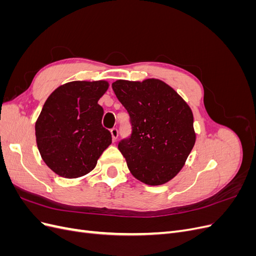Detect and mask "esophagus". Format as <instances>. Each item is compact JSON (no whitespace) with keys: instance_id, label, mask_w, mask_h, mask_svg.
I'll return each instance as SVG.
<instances>
[{"instance_id":"1","label":"esophagus","mask_w":256,"mask_h":256,"mask_svg":"<svg viewBox=\"0 0 256 256\" xmlns=\"http://www.w3.org/2000/svg\"><path fill=\"white\" fill-rule=\"evenodd\" d=\"M111 134H112L113 141L118 140V128H112L111 129Z\"/></svg>"}]
</instances>
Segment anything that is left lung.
Masks as SVG:
<instances>
[{
    "label": "left lung",
    "mask_w": 256,
    "mask_h": 256,
    "mask_svg": "<svg viewBox=\"0 0 256 256\" xmlns=\"http://www.w3.org/2000/svg\"><path fill=\"white\" fill-rule=\"evenodd\" d=\"M112 88L129 114L131 134L118 150L136 180L166 184L180 171L196 143L189 106L168 84L118 80Z\"/></svg>",
    "instance_id": "obj_1"
}]
</instances>
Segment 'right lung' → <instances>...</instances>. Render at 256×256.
Segmentation results:
<instances>
[{
	"instance_id": "1",
	"label": "right lung",
	"mask_w": 256,
	"mask_h": 256,
	"mask_svg": "<svg viewBox=\"0 0 256 256\" xmlns=\"http://www.w3.org/2000/svg\"><path fill=\"white\" fill-rule=\"evenodd\" d=\"M109 84L74 81L62 85L44 102L35 131L42 158L54 173L76 178L90 173L112 142L98 104Z\"/></svg>"
}]
</instances>
